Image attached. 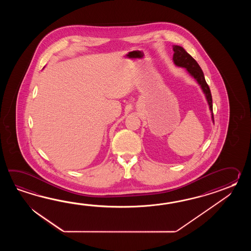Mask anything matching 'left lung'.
<instances>
[{"mask_svg": "<svg viewBox=\"0 0 251 251\" xmlns=\"http://www.w3.org/2000/svg\"><path fill=\"white\" fill-rule=\"evenodd\" d=\"M173 62L177 67L186 68L188 75L192 76L195 80H197L200 88L202 89L203 94L206 99V101L208 103L209 109L211 112V118L213 122V100H212V94L209 89V86L203 75V71L199 66L198 62L193 58L192 56L187 53V51L180 46H173Z\"/></svg>", "mask_w": 251, "mask_h": 251, "instance_id": "8db88e82", "label": "left lung"}]
</instances>
